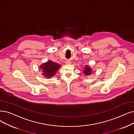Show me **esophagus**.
I'll return each instance as SVG.
<instances>
[{
	"instance_id": "obj_1",
	"label": "esophagus",
	"mask_w": 134,
	"mask_h": 134,
	"mask_svg": "<svg viewBox=\"0 0 134 134\" xmlns=\"http://www.w3.org/2000/svg\"><path fill=\"white\" fill-rule=\"evenodd\" d=\"M67 64H69V63H71V62L70 61H66V62Z\"/></svg>"
}]
</instances>
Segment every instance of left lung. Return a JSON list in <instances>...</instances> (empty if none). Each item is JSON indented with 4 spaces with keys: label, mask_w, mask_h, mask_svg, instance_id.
I'll return each instance as SVG.
<instances>
[{
    "label": "left lung",
    "mask_w": 134,
    "mask_h": 134,
    "mask_svg": "<svg viewBox=\"0 0 134 134\" xmlns=\"http://www.w3.org/2000/svg\"><path fill=\"white\" fill-rule=\"evenodd\" d=\"M83 73L86 75H89L91 73V69L89 66H85V69L83 71Z\"/></svg>",
    "instance_id": "8db88e82"
}]
</instances>
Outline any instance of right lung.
I'll use <instances>...</instances> for the list:
<instances>
[{
	"instance_id": "right-lung-1",
	"label": "right lung",
	"mask_w": 134,
	"mask_h": 134,
	"mask_svg": "<svg viewBox=\"0 0 134 134\" xmlns=\"http://www.w3.org/2000/svg\"><path fill=\"white\" fill-rule=\"evenodd\" d=\"M60 67H61V66L58 65L57 63L49 61L43 63L42 66H40V68H41L43 72V75L46 78H50L54 76Z\"/></svg>"
}]
</instances>
